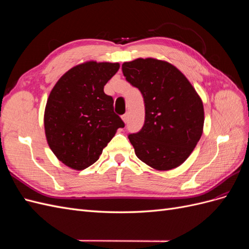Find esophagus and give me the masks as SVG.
Returning a JSON list of instances; mask_svg holds the SVG:
<instances>
[{"label":"esophagus","mask_w":249,"mask_h":249,"mask_svg":"<svg viewBox=\"0 0 249 249\" xmlns=\"http://www.w3.org/2000/svg\"><path fill=\"white\" fill-rule=\"evenodd\" d=\"M122 118L124 123H126L127 119H129V114H127V113H124V114L122 116Z\"/></svg>","instance_id":"esophagus-1"}]
</instances>
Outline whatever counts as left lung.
I'll return each mask as SVG.
<instances>
[{"mask_svg":"<svg viewBox=\"0 0 249 249\" xmlns=\"http://www.w3.org/2000/svg\"><path fill=\"white\" fill-rule=\"evenodd\" d=\"M125 80L140 90L145 106L142 129L130 134L135 154L157 170L184 163L199 141L205 113L190 82L172 64L154 58L122 66Z\"/></svg>","mask_w":249,"mask_h":249,"instance_id":"1","label":"left lung"}]
</instances>
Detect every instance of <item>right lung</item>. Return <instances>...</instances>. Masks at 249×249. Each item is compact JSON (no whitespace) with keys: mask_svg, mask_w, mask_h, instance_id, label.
Returning a JSON list of instances; mask_svg holds the SVG:
<instances>
[{"mask_svg":"<svg viewBox=\"0 0 249 249\" xmlns=\"http://www.w3.org/2000/svg\"><path fill=\"white\" fill-rule=\"evenodd\" d=\"M119 63L89 61L65 72L52 89L44 111V130L50 148L72 169L83 170L99 160L124 123L104 86Z\"/></svg>","mask_w":249,"mask_h":249,"instance_id":"1","label":"right lung"}]
</instances>
